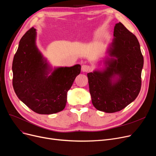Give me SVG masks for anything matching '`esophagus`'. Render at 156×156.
<instances>
[{
  "instance_id": "esophagus-1",
  "label": "esophagus",
  "mask_w": 156,
  "mask_h": 156,
  "mask_svg": "<svg viewBox=\"0 0 156 156\" xmlns=\"http://www.w3.org/2000/svg\"><path fill=\"white\" fill-rule=\"evenodd\" d=\"M90 69H91V68L89 66H87V65L82 66V71L83 72H88V71H89Z\"/></svg>"
}]
</instances>
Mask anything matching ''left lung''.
Segmentation results:
<instances>
[{"instance_id": "8db88e82", "label": "left lung", "mask_w": 156, "mask_h": 156, "mask_svg": "<svg viewBox=\"0 0 156 156\" xmlns=\"http://www.w3.org/2000/svg\"><path fill=\"white\" fill-rule=\"evenodd\" d=\"M106 54L87 77L94 106L114 113L124 109L139 94L144 57L136 37L120 22L115 26Z\"/></svg>"}]
</instances>
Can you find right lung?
<instances>
[{
    "mask_svg": "<svg viewBox=\"0 0 156 156\" xmlns=\"http://www.w3.org/2000/svg\"><path fill=\"white\" fill-rule=\"evenodd\" d=\"M36 29L31 28L20 39L12 61V86L17 97L39 114L62 111L67 94L80 73L81 66L54 67L36 45Z\"/></svg>",
    "mask_w": 156,
    "mask_h": 156,
    "instance_id": "1",
    "label": "right lung"
}]
</instances>
